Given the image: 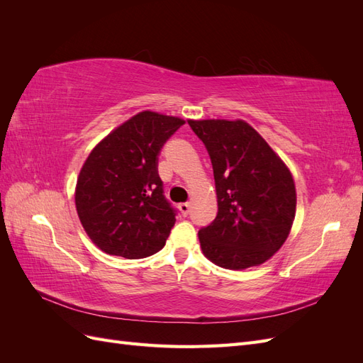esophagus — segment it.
Returning a JSON list of instances; mask_svg holds the SVG:
<instances>
[{
  "label": "esophagus",
  "instance_id": "34e87169",
  "mask_svg": "<svg viewBox=\"0 0 363 363\" xmlns=\"http://www.w3.org/2000/svg\"><path fill=\"white\" fill-rule=\"evenodd\" d=\"M179 208L182 211L183 216H188V215H189V211H191V204H189V203H182V204L179 206Z\"/></svg>",
  "mask_w": 363,
  "mask_h": 363
}]
</instances>
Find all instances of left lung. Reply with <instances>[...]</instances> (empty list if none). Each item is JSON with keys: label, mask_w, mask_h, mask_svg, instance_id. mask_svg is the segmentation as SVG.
Wrapping results in <instances>:
<instances>
[{"label": "left lung", "mask_w": 363, "mask_h": 363, "mask_svg": "<svg viewBox=\"0 0 363 363\" xmlns=\"http://www.w3.org/2000/svg\"><path fill=\"white\" fill-rule=\"evenodd\" d=\"M212 162L218 213L199 232L207 259L227 269L260 265L286 240L296 194L289 169L244 121H188Z\"/></svg>", "instance_id": "obj_1"}]
</instances>
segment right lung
<instances>
[{
	"label": "right lung",
	"mask_w": 363,
	"mask_h": 363,
	"mask_svg": "<svg viewBox=\"0 0 363 363\" xmlns=\"http://www.w3.org/2000/svg\"><path fill=\"white\" fill-rule=\"evenodd\" d=\"M184 121L140 112L103 139L77 180L75 206L92 242L107 255L142 259L163 248L177 211L159 177V155Z\"/></svg>",
	"instance_id": "obj_1"
}]
</instances>
